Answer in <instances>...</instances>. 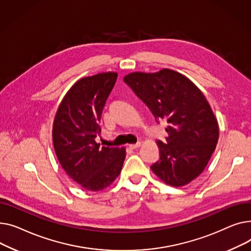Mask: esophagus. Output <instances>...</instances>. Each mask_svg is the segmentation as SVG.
<instances>
[{
    "label": "esophagus",
    "instance_id": "1",
    "mask_svg": "<svg viewBox=\"0 0 251 251\" xmlns=\"http://www.w3.org/2000/svg\"><path fill=\"white\" fill-rule=\"evenodd\" d=\"M139 147H141V142H138V143H136V144L129 145V148H131V149H138Z\"/></svg>",
    "mask_w": 251,
    "mask_h": 251
}]
</instances>
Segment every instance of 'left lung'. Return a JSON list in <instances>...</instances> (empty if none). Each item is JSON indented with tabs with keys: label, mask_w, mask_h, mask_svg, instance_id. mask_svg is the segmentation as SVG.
<instances>
[{
	"label": "left lung",
	"mask_w": 251,
	"mask_h": 251,
	"mask_svg": "<svg viewBox=\"0 0 251 251\" xmlns=\"http://www.w3.org/2000/svg\"><path fill=\"white\" fill-rule=\"evenodd\" d=\"M150 108L156 121L165 119L168 137L158 141L160 159L152 171L165 183L178 187L196 179L216 149L219 126L209 102L180 73H130L124 78Z\"/></svg>",
	"instance_id": "obj_1"
}]
</instances>
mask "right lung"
Listing matches in <instances>:
<instances>
[{
    "label": "right lung",
    "instance_id": "1",
    "mask_svg": "<svg viewBox=\"0 0 251 251\" xmlns=\"http://www.w3.org/2000/svg\"><path fill=\"white\" fill-rule=\"evenodd\" d=\"M117 79V73L82 78L72 86L57 108L52 141L66 173L83 188L102 190L120 175L126 149L101 147L95 138L103 108Z\"/></svg>",
    "mask_w": 251,
    "mask_h": 251
}]
</instances>
